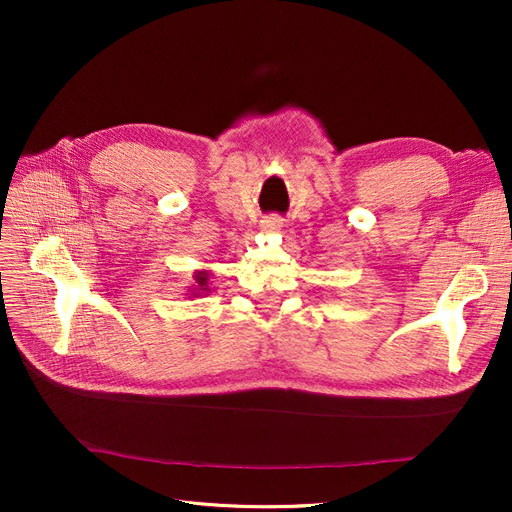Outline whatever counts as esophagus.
Masks as SVG:
<instances>
[{
  "label": "esophagus",
  "instance_id": "1",
  "mask_svg": "<svg viewBox=\"0 0 512 512\" xmlns=\"http://www.w3.org/2000/svg\"><path fill=\"white\" fill-rule=\"evenodd\" d=\"M284 228V220L277 218V215H269V218H265L260 222V230L267 232V235H273V232H280Z\"/></svg>",
  "mask_w": 512,
  "mask_h": 512
}]
</instances>
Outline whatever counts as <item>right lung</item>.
<instances>
[{
	"label": "right lung",
	"instance_id": "add662e5",
	"mask_svg": "<svg viewBox=\"0 0 512 512\" xmlns=\"http://www.w3.org/2000/svg\"><path fill=\"white\" fill-rule=\"evenodd\" d=\"M192 280H194V284H190L188 292H185V294H190V297H200V294H205V292L211 290L209 288V271H205V269L194 271Z\"/></svg>",
	"mask_w": 512,
	"mask_h": 512
}]
</instances>
